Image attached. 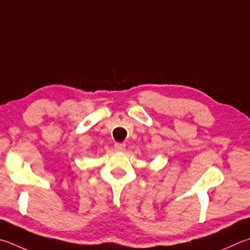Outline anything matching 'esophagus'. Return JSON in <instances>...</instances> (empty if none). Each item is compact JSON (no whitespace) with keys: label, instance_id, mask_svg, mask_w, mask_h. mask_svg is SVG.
Masks as SVG:
<instances>
[{"label":"esophagus","instance_id":"34e87169","mask_svg":"<svg viewBox=\"0 0 250 250\" xmlns=\"http://www.w3.org/2000/svg\"><path fill=\"white\" fill-rule=\"evenodd\" d=\"M115 148L117 149V151L122 152V151H125V145L124 143H115Z\"/></svg>","mask_w":250,"mask_h":250}]
</instances>
